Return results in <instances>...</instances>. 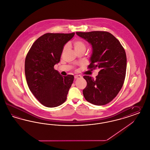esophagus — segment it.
Wrapping results in <instances>:
<instances>
[{
  "mask_svg": "<svg viewBox=\"0 0 150 150\" xmlns=\"http://www.w3.org/2000/svg\"><path fill=\"white\" fill-rule=\"evenodd\" d=\"M82 77L79 76V75H76V76H74V78L75 79H79V78H81Z\"/></svg>",
  "mask_w": 150,
  "mask_h": 150,
  "instance_id": "obj_1",
  "label": "esophagus"
}]
</instances>
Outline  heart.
I'll list each match as a JSON object with an SVG mask.
<instances>
[{"instance_id":"obj_1","label":"heart","mask_w":150,"mask_h":150,"mask_svg":"<svg viewBox=\"0 0 150 150\" xmlns=\"http://www.w3.org/2000/svg\"><path fill=\"white\" fill-rule=\"evenodd\" d=\"M74 48L76 52L79 51V50H86V44L83 42L82 40H77L74 42L73 43ZM67 45L65 46L64 50H65L67 48Z\"/></svg>"}]
</instances>
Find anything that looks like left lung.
<instances>
[{
	"instance_id": "8db88e82",
	"label": "left lung",
	"mask_w": 150,
	"mask_h": 150,
	"mask_svg": "<svg viewBox=\"0 0 150 150\" xmlns=\"http://www.w3.org/2000/svg\"><path fill=\"white\" fill-rule=\"evenodd\" d=\"M92 46L89 68L100 69L96 79L83 78L87 86L83 90L85 99L94 105H102L116 97L124 83L127 67L125 50L118 39L107 32H76Z\"/></svg>"
}]
</instances>
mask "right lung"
I'll list each match as a JSON object with an SVG mask.
<instances>
[{
  "label": "right lung",
  "mask_w": 150,
  "mask_h": 150,
  "mask_svg": "<svg viewBox=\"0 0 150 150\" xmlns=\"http://www.w3.org/2000/svg\"><path fill=\"white\" fill-rule=\"evenodd\" d=\"M75 33H46L32 45L25 60L28 87L39 102L47 107L61 105L67 99L74 76H62L54 69L60 61L64 45Z\"/></svg>",
  "instance_id": "right-lung-1"
}]
</instances>
